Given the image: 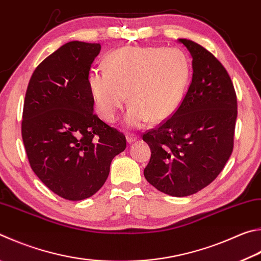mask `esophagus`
Returning <instances> with one entry per match:
<instances>
[{
  "instance_id": "obj_1",
  "label": "esophagus",
  "mask_w": 261,
  "mask_h": 261,
  "mask_svg": "<svg viewBox=\"0 0 261 261\" xmlns=\"http://www.w3.org/2000/svg\"><path fill=\"white\" fill-rule=\"evenodd\" d=\"M138 139V136H136V135H134V134H127L126 135V141H127V144H132V143H135V141Z\"/></svg>"
}]
</instances>
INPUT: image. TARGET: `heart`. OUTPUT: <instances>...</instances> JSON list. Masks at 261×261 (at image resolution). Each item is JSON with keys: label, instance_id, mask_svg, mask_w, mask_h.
Listing matches in <instances>:
<instances>
[{"label": "heart", "instance_id": "b5f03b06", "mask_svg": "<svg viewBox=\"0 0 261 261\" xmlns=\"http://www.w3.org/2000/svg\"><path fill=\"white\" fill-rule=\"evenodd\" d=\"M107 74L92 73L89 88L103 120L114 122L125 106L130 129L147 122L160 123L179 107L191 79V63L179 49L162 46H127L107 57Z\"/></svg>", "mask_w": 261, "mask_h": 261}]
</instances>
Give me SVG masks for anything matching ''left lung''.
Returning <instances> with one entry per match:
<instances>
[{"mask_svg":"<svg viewBox=\"0 0 261 261\" xmlns=\"http://www.w3.org/2000/svg\"><path fill=\"white\" fill-rule=\"evenodd\" d=\"M191 54L193 77L178 110L144 135L150 147L144 176L160 192L182 197L206 187L233 151L238 100L228 73L211 52L179 39Z\"/></svg>","mask_w":261,"mask_h":261,"instance_id":"obj_1","label":"left lung"}]
</instances>
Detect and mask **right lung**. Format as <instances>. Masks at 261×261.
I'll use <instances>...</instances> for the list:
<instances>
[{
  "label": "right lung",
  "instance_id": "1",
  "mask_svg": "<svg viewBox=\"0 0 261 261\" xmlns=\"http://www.w3.org/2000/svg\"><path fill=\"white\" fill-rule=\"evenodd\" d=\"M99 43L72 41L37 66L28 83L21 135L28 161L57 195L81 201L110 174L125 137L93 113L89 72Z\"/></svg>",
  "mask_w": 261,
  "mask_h": 261
}]
</instances>
